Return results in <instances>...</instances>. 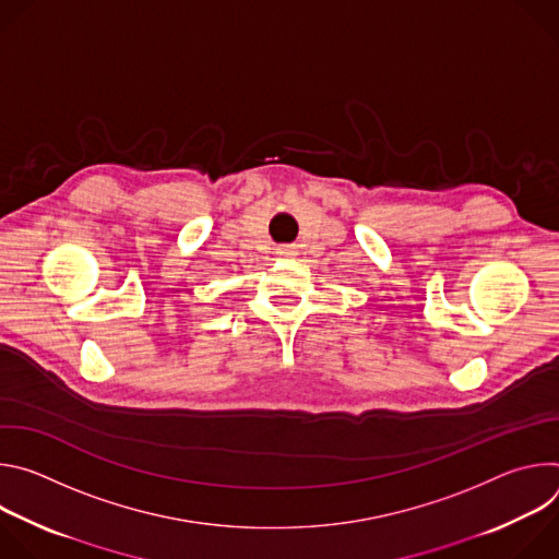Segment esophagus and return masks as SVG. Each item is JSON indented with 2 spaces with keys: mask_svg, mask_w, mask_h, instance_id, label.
Here are the masks:
<instances>
[{
  "mask_svg": "<svg viewBox=\"0 0 559 559\" xmlns=\"http://www.w3.org/2000/svg\"><path fill=\"white\" fill-rule=\"evenodd\" d=\"M278 254L281 257H294V248L292 246H283V248H278Z\"/></svg>",
  "mask_w": 559,
  "mask_h": 559,
  "instance_id": "esophagus-1",
  "label": "esophagus"
}]
</instances>
